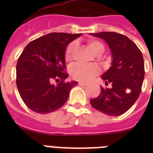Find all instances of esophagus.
Masks as SVG:
<instances>
[{"label":"esophagus","instance_id":"esophagus-1","mask_svg":"<svg viewBox=\"0 0 153 153\" xmlns=\"http://www.w3.org/2000/svg\"><path fill=\"white\" fill-rule=\"evenodd\" d=\"M78 84H79V86H87V83H83V82H79V83H78Z\"/></svg>","mask_w":153,"mask_h":153}]
</instances>
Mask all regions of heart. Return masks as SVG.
Here are the masks:
<instances>
[{"label":"heart","mask_w":153,"mask_h":153,"mask_svg":"<svg viewBox=\"0 0 153 153\" xmlns=\"http://www.w3.org/2000/svg\"><path fill=\"white\" fill-rule=\"evenodd\" d=\"M89 48L91 50L92 52L97 56H100L105 51V47L103 44L100 40L90 39L86 41ZM76 44L72 42L67 45L66 47L64 53L65 60L67 62H70L73 59L74 51L76 49ZM100 73V69L97 66L91 65V66H86L79 63H76L73 65L70 68V75L76 80L82 81V82H87L93 79L94 76Z\"/></svg>","instance_id":"heart-1"}]
</instances>
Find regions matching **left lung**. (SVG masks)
<instances>
[{"mask_svg":"<svg viewBox=\"0 0 153 153\" xmlns=\"http://www.w3.org/2000/svg\"><path fill=\"white\" fill-rule=\"evenodd\" d=\"M105 40L111 50L113 62L102 79L111 88L101 87L97 97L90 100L93 108L109 116H120L135 103L145 76L144 60L139 47L129 37L116 32L91 33Z\"/></svg>","mask_w":153,"mask_h":153,"instance_id":"left-lung-1","label":"left lung"}]
</instances>
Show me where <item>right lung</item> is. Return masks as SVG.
Wrapping results in <instances>:
<instances>
[{"label":"right lung","instance_id":"obj_1","mask_svg":"<svg viewBox=\"0 0 153 153\" xmlns=\"http://www.w3.org/2000/svg\"><path fill=\"white\" fill-rule=\"evenodd\" d=\"M80 33H51L30 42L17 63L16 83L21 99L35 113L56 111L67 102L77 82H66L64 53ZM56 80V85L52 84Z\"/></svg>","mask_w":153,"mask_h":153}]
</instances>
